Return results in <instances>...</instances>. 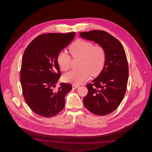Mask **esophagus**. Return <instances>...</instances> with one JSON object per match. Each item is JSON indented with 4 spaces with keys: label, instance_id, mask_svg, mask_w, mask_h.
<instances>
[{
    "label": "esophagus",
    "instance_id": "34e87169",
    "mask_svg": "<svg viewBox=\"0 0 152 152\" xmlns=\"http://www.w3.org/2000/svg\"><path fill=\"white\" fill-rule=\"evenodd\" d=\"M78 87H79V86H77V85H76V84H73L72 85L73 89H76V88H77Z\"/></svg>",
    "mask_w": 152,
    "mask_h": 152
}]
</instances>
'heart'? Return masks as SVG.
Returning <instances> with one entry per match:
<instances>
[{"mask_svg": "<svg viewBox=\"0 0 152 152\" xmlns=\"http://www.w3.org/2000/svg\"><path fill=\"white\" fill-rule=\"evenodd\" d=\"M69 51L73 58H80L79 70L66 73L63 76L65 82L73 84H81L88 78L89 73L97 76L102 70L106 60V53L100 45L94 46L92 42L83 39H77L69 48ZM60 68L67 71L70 68L71 58L65 52H61L57 57Z\"/></svg>", "mask_w": 152, "mask_h": 152, "instance_id": "b5f03b06", "label": "heart"}]
</instances>
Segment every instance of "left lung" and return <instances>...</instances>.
Here are the masks:
<instances>
[{
	"instance_id": "obj_1",
	"label": "left lung",
	"mask_w": 152,
	"mask_h": 152,
	"mask_svg": "<svg viewBox=\"0 0 152 152\" xmlns=\"http://www.w3.org/2000/svg\"><path fill=\"white\" fill-rule=\"evenodd\" d=\"M80 36L99 44L105 50L106 60L99 76L86 87V108L99 116L108 115L119 106L125 96L128 80V64L121 43L104 31L80 32Z\"/></svg>"
}]
</instances>
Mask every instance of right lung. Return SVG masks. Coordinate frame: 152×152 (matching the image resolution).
Returning a JSON list of instances; mask_svg holds the SVG:
<instances>
[{
  "label": "right lung",
  "mask_w": 152,
  "mask_h": 152,
  "mask_svg": "<svg viewBox=\"0 0 152 152\" xmlns=\"http://www.w3.org/2000/svg\"><path fill=\"white\" fill-rule=\"evenodd\" d=\"M75 34L40 35L24 52L20 71L23 94L30 109L38 115L51 117L64 107L65 95L72 88L61 83L57 90L54 89L61 75L57 57L72 42Z\"/></svg>",
  "instance_id": "obj_1"
}]
</instances>
